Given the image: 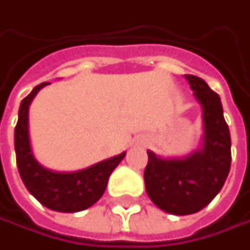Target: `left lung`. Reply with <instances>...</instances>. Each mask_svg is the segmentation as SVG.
<instances>
[{"instance_id":"8db88e82","label":"left lung","mask_w":250,"mask_h":250,"mask_svg":"<svg viewBox=\"0 0 250 250\" xmlns=\"http://www.w3.org/2000/svg\"><path fill=\"white\" fill-rule=\"evenodd\" d=\"M203 108V147L182 160H163L147 151L146 192L161 210L187 216L200 211L221 190L231 168V136L220 96L202 78L185 75Z\"/></svg>"}]
</instances>
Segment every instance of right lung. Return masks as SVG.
Wrapping results in <instances>:
<instances>
[{"instance_id":"add662e5","label":"right lung","mask_w":250,"mask_h":250,"mask_svg":"<svg viewBox=\"0 0 250 250\" xmlns=\"http://www.w3.org/2000/svg\"><path fill=\"white\" fill-rule=\"evenodd\" d=\"M47 82L36 86L26 96L19 107L18 124L15 126V153L16 164L24 187L43 206L55 211L75 213L93 206L104 193L111 172L125 157V153L104 160L90 168L78 172H54L40 166L32 154L27 115L29 105Z\"/></svg>"}]
</instances>
